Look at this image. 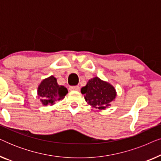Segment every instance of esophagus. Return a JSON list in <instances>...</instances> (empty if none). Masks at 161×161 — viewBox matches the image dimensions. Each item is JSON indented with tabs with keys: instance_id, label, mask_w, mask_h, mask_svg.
Here are the masks:
<instances>
[{
	"instance_id": "esophagus-1",
	"label": "esophagus",
	"mask_w": 161,
	"mask_h": 161,
	"mask_svg": "<svg viewBox=\"0 0 161 161\" xmlns=\"http://www.w3.org/2000/svg\"><path fill=\"white\" fill-rule=\"evenodd\" d=\"M69 90L71 91H79L80 90V87L78 86H70Z\"/></svg>"
}]
</instances>
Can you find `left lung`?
<instances>
[{"mask_svg":"<svg viewBox=\"0 0 161 161\" xmlns=\"http://www.w3.org/2000/svg\"><path fill=\"white\" fill-rule=\"evenodd\" d=\"M81 93L88 104L99 110H105L110 106L116 97L115 88L98 77L90 79L86 85L82 87Z\"/></svg>","mask_w":161,"mask_h":161,"instance_id":"left-lung-1","label":"left lung"}]
</instances>
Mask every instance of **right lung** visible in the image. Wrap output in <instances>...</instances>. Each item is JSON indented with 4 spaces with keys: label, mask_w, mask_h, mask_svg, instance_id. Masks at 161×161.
Listing matches in <instances>:
<instances>
[{
    "label": "right lung",
    "mask_w": 161,
    "mask_h": 161,
    "mask_svg": "<svg viewBox=\"0 0 161 161\" xmlns=\"http://www.w3.org/2000/svg\"><path fill=\"white\" fill-rule=\"evenodd\" d=\"M67 93V88L58 85L57 79L53 75L44 79L37 89V94L41 97L42 104L45 106L53 105L56 101L63 100Z\"/></svg>",
    "instance_id": "1"
}]
</instances>
